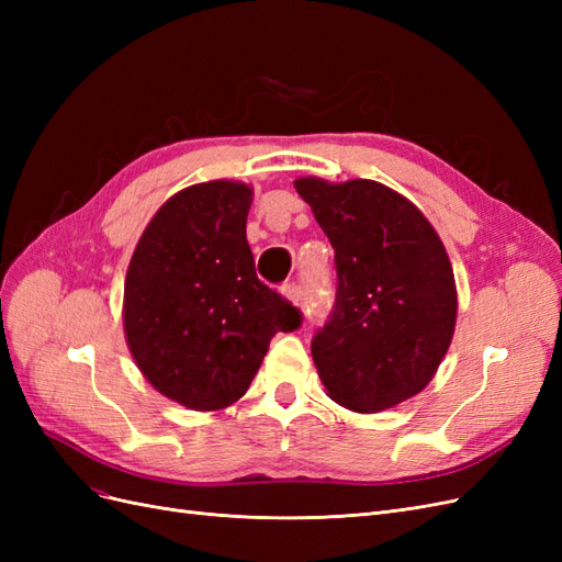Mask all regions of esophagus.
Listing matches in <instances>:
<instances>
[{
	"label": "esophagus",
	"instance_id": "1",
	"mask_svg": "<svg viewBox=\"0 0 562 562\" xmlns=\"http://www.w3.org/2000/svg\"><path fill=\"white\" fill-rule=\"evenodd\" d=\"M283 297L291 302V304H295V307H302V288L297 285V283H288V285H283Z\"/></svg>",
	"mask_w": 562,
	"mask_h": 562
}]
</instances>
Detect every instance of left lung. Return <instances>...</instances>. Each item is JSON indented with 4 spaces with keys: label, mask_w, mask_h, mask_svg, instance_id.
Segmentation results:
<instances>
[{
    "label": "left lung",
    "mask_w": 562,
    "mask_h": 562,
    "mask_svg": "<svg viewBox=\"0 0 562 562\" xmlns=\"http://www.w3.org/2000/svg\"><path fill=\"white\" fill-rule=\"evenodd\" d=\"M295 190L335 248V310L312 339L318 378L347 411H389L431 382L452 342L446 246L415 203L382 182L310 176Z\"/></svg>",
    "instance_id": "obj_1"
}]
</instances>
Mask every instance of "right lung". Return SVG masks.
I'll list each match as a JSON object with an SVG mask.
<instances>
[{"mask_svg": "<svg viewBox=\"0 0 562 562\" xmlns=\"http://www.w3.org/2000/svg\"><path fill=\"white\" fill-rule=\"evenodd\" d=\"M252 187H184L149 220L124 283V333L161 396L213 413L239 401L271 337L300 312L255 274L246 241Z\"/></svg>", "mask_w": 562, "mask_h": 562, "instance_id": "right-lung-1", "label": "right lung"}]
</instances>
